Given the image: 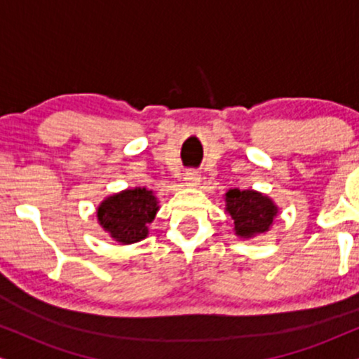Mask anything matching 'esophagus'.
Wrapping results in <instances>:
<instances>
[{"label":"esophagus","instance_id":"esophagus-1","mask_svg":"<svg viewBox=\"0 0 359 359\" xmlns=\"http://www.w3.org/2000/svg\"><path fill=\"white\" fill-rule=\"evenodd\" d=\"M201 174H198L197 170H189L187 174H185V184L189 185V187H198L201 185Z\"/></svg>","mask_w":359,"mask_h":359}]
</instances>
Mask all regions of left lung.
Listing matches in <instances>:
<instances>
[{
	"label": "left lung",
	"instance_id": "left-lung-1",
	"mask_svg": "<svg viewBox=\"0 0 359 359\" xmlns=\"http://www.w3.org/2000/svg\"><path fill=\"white\" fill-rule=\"evenodd\" d=\"M224 198L235 235L245 240L269 232L280 213L273 198L253 189H230Z\"/></svg>",
	"mask_w": 359,
	"mask_h": 359
}]
</instances>
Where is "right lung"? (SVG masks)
<instances>
[{
  "instance_id": "obj_1",
  "label": "right lung",
  "mask_w": 359,
  "mask_h": 359,
  "mask_svg": "<svg viewBox=\"0 0 359 359\" xmlns=\"http://www.w3.org/2000/svg\"><path fill=\"white\" fill-rule=\"evenodd\" d=\"M156 194L146 187L126 189L109 195L97 207V224L114 242L137 243L149 235L158 212Z\"/></svg>"
}]
</instances>
